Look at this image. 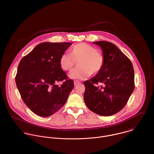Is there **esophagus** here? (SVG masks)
Instances as JSON below:
<instances>
[{
	"instance_id": "obj_1",
	"label": "esophagus",
	"mask_w": 154,
	"mask_h": 154,
	"mask_svg": "<svg viewBox=\"0 0 154 154\" xmlns=\"http://www.w3.org/2000/svg\"><path fill=\"white\" fill-rule=\"evenodd\" d=\"M80 83V81H78V80H75L74 81V85H78V84H79Z\"/></svg>"
}]
</instances>
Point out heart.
Wrapping results in <instances>:
<instances>
[{"mask_svg":"<svg viewBox=\"0 0 154 154\" xmlns=\"http://www.w3.org/2000/svg\"><path fill=\"white\" fill-rule=\"evenodd\" d=\"M78 62V66L69 75L75 79H82L92 74L98 73L104 65V57L92 45L85 43L73 45L69 54L63 53L59 59V65L65 71H70Z\"/></svg>","mask_w":154,"mask_h":154,"instance_id":"heart-1","label":"heart"}]
</instances>
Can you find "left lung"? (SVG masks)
<instances>
[{
  "mask_svg": "<svg viewBox=\"0 0 154 154\" xmlns=\"http://www.w3.org/2000/svg\"><path fill=\"white\" fill-rule=\"evenodd\" d=\"M103 50L102 69L84 85V101L94 112L110 116L122 110L134 88L131 61L114 44L105 41L94 42Z\"/></svg>",
  "mask_w": 154,
  "mask_h": 154,
  "instance_id": "left-lung-1",
  "label": "left lung"
}]
</instances>
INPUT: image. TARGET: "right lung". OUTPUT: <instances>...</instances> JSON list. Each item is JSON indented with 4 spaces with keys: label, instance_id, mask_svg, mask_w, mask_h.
I'll use <instances>...</instances> for the list:
<instances>
[{
    "label": "right lung",
    "instance_id": "obj_1",
    "mask_svg": "<svg viewBox=\"0 0 154 154\" xmlns=\"http://www.w3.org/2000/svg\"><path fill=\"white\" fill-rule=\"evenodd\" d=\"M70 43L45 42L37 45L20 61L15 76L17 87L26 106L35 114L48 117L66 103L73 88L59 65ZM64 81L59 86L57 83Z\"/></svg>",
    "mask_w": 154,
    "mask_h": 154
}]
</instances>
